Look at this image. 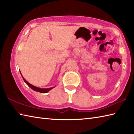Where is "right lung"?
<instances>
[{
    "label": "right lung",
    "instance_id": "right-lung-1",
    "mask_svg": "<svg viewBox=\"0 0 134 134\" xmlns=\"http://www.w3.org/2000/svg\"><path fill=\"white\" fill-rule=\"evenodd\" d=\"M20 73H21V71H20ZM21 76H22V78H23L24 82H25V83H26V85H27V86H29V87H30L31 88V89H33V90L36 91V92H40V93H48V92H49V90H51V89H52L53 88H54V87H55H55H50V88H46V89H43V88H40V87H36V86H33V85H31V84L29 83V82H28L27 81H26V79H25L23 77V76L22 75V74H21Z\"/></svg>",
    "mask_w": 134,
    "mask_h": 134
}]
</instances>
